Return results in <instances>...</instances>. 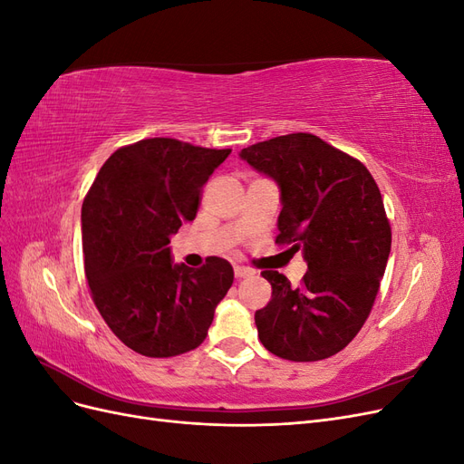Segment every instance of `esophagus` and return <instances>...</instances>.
Here are the masks:
<instances>
[{
    "mask_svg": "<svg viewBox=\"0 0 464 464\" xmlns=\"http://www.w3.org/2000/svg\"><path fill=\"white\" fill-rule=\"evenodd\" d=\"M251 273V269H247V266H242V265H236L234 266V275H236V278H244V276H249Z\"/></svg>",
    "mask_w": 464,
    "mask_h": 464,
    "instance_id": "1",
    "label": "esophagus"
}]
</instances>
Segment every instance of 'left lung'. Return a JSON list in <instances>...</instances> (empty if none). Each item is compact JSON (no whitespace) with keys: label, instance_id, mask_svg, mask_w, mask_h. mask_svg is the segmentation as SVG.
I'll return each instance as SVG.
<instances>
[{"label":"left lung","instance_id":"obj_1","mask_svg":"<svg viewBox=\"0 0 464 464\" xmlns=\"http://www.w3.org/2000/svg\"><path fill=\"white\" fill-rule=\"evenodd\" d=\"M240 157L280 188L275 244L302 251L300 286L273 269L271 302L256 312L259 341L290 362L325 360L366 323L391 251V224L373 176L358 159L314 133H288Z\"/></svg>","mask_w":464,"mask_h":464}]
</instances>
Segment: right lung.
<instances>
[{
  "label": "right lung",
  "mask_w": 464,
  "mask_h": 464,
  "mask_svg": "<svg viewBox=\"0 0 464 464\" xmlns=\"http://www.w3.org/2000/svg\"><path fill=\"white\" fill-rule=\"evenodd\" d=\"M230 152L143 139L111 154L82 201L92 302L137 354L170 358L198 348L234 283L227 259L207 257L191 269L174 265L168 247L181 222L198 215L203 186Z\"/></svg>",
  "instance_id": "add662e5"
}]
</instances>
